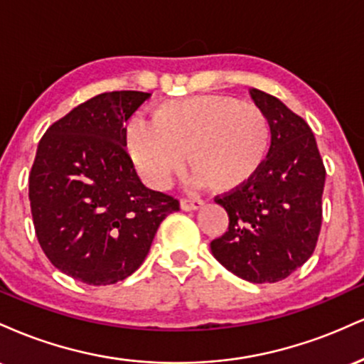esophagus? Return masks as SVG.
<instances>
[{
	"mask_svg": "<svg viewBox=\"0 0 364 364\" xmlns=\"http://www.w3.org/2000/svg\"><path fill=\"white\" fill-rule=\"evenodd\" d=\"M179 205H181L183 210H198L203 205V202L198 198H181Z\"/></svg>",
	"mask_w": 364,
	"mask_h": 364,
	"instance_id": "obj_1",
	"label": "esophagus"
}]
</instances>
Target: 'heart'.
<instances>
[{
  "mask_svg": "<svg viewBox=\"0 0 364 364\" xmlns=\"http://www.w3.org/2000/svg\"><path fill=\"white\" fill-rule=\"evenodd\" d=\"M127 147L149 186L166 190L185 168H195L190 185L210 183L229 193L252 179L269 152L270 124L260 106L231 95L203 94L162 102L154 119L132 116Z\"/></svg>",
  "mask_w": 364,
  "mask_h": 364,
  "instance_id": "b5f03b06",
  "label": "heart"
}]
</instances>
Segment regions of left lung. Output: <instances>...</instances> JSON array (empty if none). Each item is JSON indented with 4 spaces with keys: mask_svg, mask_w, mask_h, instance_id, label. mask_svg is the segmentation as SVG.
<instances>
[{
    "mask_svg": "<svg viewBox=\"0 0 364 364\" xmlns=\"http://www.w3.org/2000/svg\"><path fill=\"white\" fill-rule=\"evenodd\" d=\"M269 118L270 149L246 185L217 196L229 228L210 243L229 272L248 282H279L315 252L325 168L306 121L274 95L250 89Z\"/></svg>",
    "mask_w": 364,
    "mask_h": 364,
    "instance_id": "obj_1",
    "label": "left lung"
}]
</instances>
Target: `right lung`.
<instances>
[{
	"instance_id": "add662e5",
	"label": "right lung",
	"mask_w": 364,
	"mask_h": 364,
	"mask_svg": "<svg viewBox=\"0 0 364 364\" xmlns=\"http://www.w3.org/2000/svg\"><path fill=\"white\" fill-rule=\"evenodd\" d=\"M147 92H104L44 133L28 176L37 240L63 274L107 286L144 263L159 225L179 202L140 181L123 127Z\"/></svg>"
}]
</instances>
